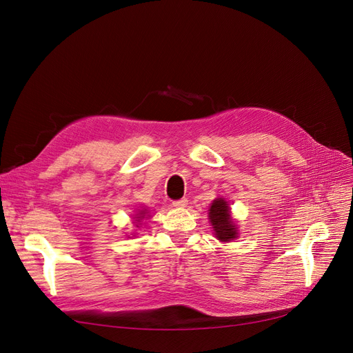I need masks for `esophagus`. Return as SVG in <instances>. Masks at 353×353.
I'll return each instance as SVG.
<instances>
[{
    "mask_svg": "<svg viewBox=\"0 0 353 353\" xmlns=\"http://www.w3.org/2000/svg\"><path fill=\"white\" fill-rule=\"evenodd\" d=\"M188 199L186 197H183V199H179V201H174L173 202V206L174 208H185V206H188Z\"/></svg>",
    "mask_w": 353,
    "mask_h": 353,
    "instance_id": "34e87169",
    "label": "esophagus"
}]
</instances>
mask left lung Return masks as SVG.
I'll return each mask as SVG.
<instances>
[{"label":"left lung","mask_w":353,"mask_h":353,"mask_svg":"<svg viewBox=\"0 0 353 353\" xmlns=\"http://www.w3.org/2000/svg\"><path fill=\"white\" fill-rule=\"evenodd\" d=\"M209 221L221 242H231L238 238V229L231 216V209L223 197L214 199L209 208Z\"/></svg>","instance_id":"8db88e82"}]
</instances>
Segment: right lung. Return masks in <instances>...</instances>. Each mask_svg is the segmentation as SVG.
Instances as JSON below:
<instances>
[{"mask_svg": "<svg viewBox=\"0 0 353 353\" xmlns=\"http://www.w3.org/2000/svg\"><path fill=\"white\" fill-rule=\"evenodd\" d=\"M145 213H147L145 209H144V210H140V213H137L135 221H137V222H141V219H144V216H145ZM137 228H139V225H137Z\"/></svg>", "mask_w": 353, "mask_h": 353, "instance_id": "obj_1", "label": "right lung"}]
</instances>
